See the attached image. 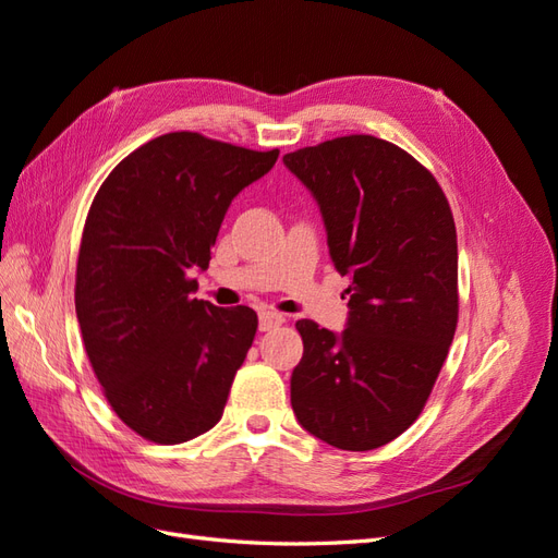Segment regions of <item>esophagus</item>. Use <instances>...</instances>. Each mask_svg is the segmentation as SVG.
I'll return each instance as SVG.
<instances>
[{"mask_svg":"<svg viewBox=\"0 0 558 558\" xmlns=\"http://www.w3.org/2000/svg\"><path fill=\"white\" fill-rule=\"evenodd\" d=\"M283 320H286V316H283V314H277V312H263V314H260V320H258V328H260L263 332H267V330H272V328L281 326Z\"/></svg>","mask_w":558,"mask_h":558,"instance_id":"obj_1","label":"esophagus"}]
</instances>
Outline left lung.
<instances>
[{
	"label": "left lung",
	"instance_id": "obj_1",
	"mask_svg": "<svg viewBox=\"0 0 558 558\" xmlns=\"http://www.w3.org/2000/svg\"><path fill=\"white\" fill-rule=\"evenodd\" d=\"M314 193L330 258L351 277L349 324H295L291 404L302 428L347 451L384 447L424 412L459 324V244L440 183L400 146L347 134L286 154Z\"/></svg>",
	"mask_w": 558,
	"mask_h": 558
}]
</instances>
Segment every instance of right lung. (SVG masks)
<instances>
[{
    "label": "right lung",
    "instance_id": "add662e5",
    "mask_svg": "<svg viewBox=\"0 0 558 558\" xmlns=\"http://www.w3.org/2000/svg\"><path fill=\"white\" fill-rule=\"evenodd\" d=\"M279 150L170 132L132 150L99 185L76 260L83 347L111 410L156 445H179L223 416L258 330L240 305L193 298L232 197Z\"/></svg>",
    "mask_w": 558,
    "mask_h": 558
}]
</instances>
